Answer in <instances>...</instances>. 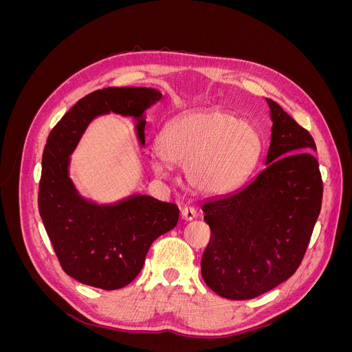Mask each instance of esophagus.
Instances as JSON below:
<instances>
[{
  "label": "esophagus",
  "mask_w": 352,
  "mask_h": 352,
  "mask_svg": "<svg viewBox=\"0 0 352 352\" xmlns=\"http://www.w3.org/2000/svg\"><path fill=\"white\" fill-rule=\"evenodd\" d=\"M195 217H197L195 208H192V207H185V208L182 210V219H184V220L190 221V220H194Z\"/></svg>",
  "instance_id": "34e87169"
}]
</instances>
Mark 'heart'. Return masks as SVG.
<instances>
[{"instance_id": "heart-1", "label": "heart", "mask_w": 352, "mask_h": 352, "mask_svg": "<svg viewBox=\"0 0 352 352\" xmlns=\"http://www.w3.org/2000/svg\"><path fill=\"white\" fill-rule=\"evenodd\" d=\"M160 160L153 168L166 175L168 164L184 166L188 186L204 195L236 190L261 153L255 126L225 109H199L168 122L157 140Z\"/></svg>"}]
</instances>
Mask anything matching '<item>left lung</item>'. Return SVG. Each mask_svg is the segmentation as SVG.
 <instances>
[{
  "label": "left lung",
  "mask_w": 352,
  "mask_h": 352,
  "mask_svg": "<svg viewBox=\"0 0 352 352\" xmlns=\"http://www.w3.org/2000/svg\"><path fill=\"white\" fill-rule=\"evenodd\" d=\"M264 168L236 192L202 202L211 241L201 260L210 289L251 300L287 280L301 264L322 208L313 136L278 102Z\"/></svg>",
  "instance_id": "left-lung-1"
}]
</instances>
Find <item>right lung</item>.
I'll use <instances>...</instances> for the list:
<instances>
[{
  "mask_svg": "<svg viewBox=\"0 0 352 352\" xmlns=\"http://www.w3.org/2000/svg\"><path fill=\"white\" fill-rule=\"evenodd\" d=\"M163 94L154 88H105L79 100L51 131L42 155L38 206L63 270L80 283L114 291L144 267L151 243L176 228L179 208L151 195L114 202L80 195L70 177V155L94 119L110 113L132 117L145 146L146 110Z\"/></svg>",
  "mask_w": 352,
  "mask_h": 352,
  "instance_id": "obj_1",
  "label": "right lung"
}]
</instances>
